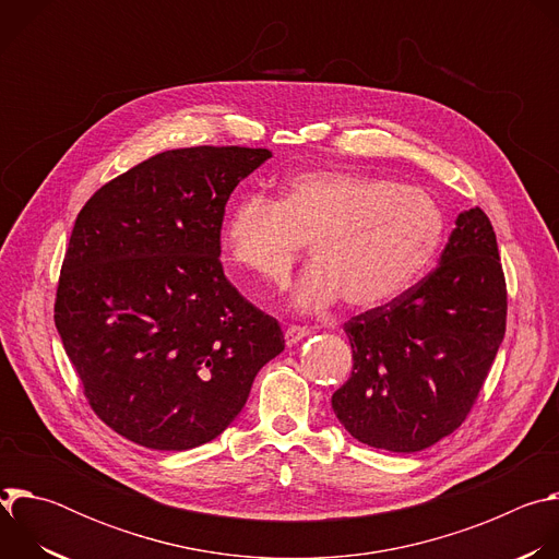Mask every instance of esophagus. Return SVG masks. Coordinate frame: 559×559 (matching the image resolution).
Instances as JSON below:
<instances>
[{
	"label": "esophagus",
	"mask_w": 559,
	"mask_h": 559,
	"mask_svg": "<svg viewBox=\"0 0 559 559\" xmlns=\"http://www.w3.org/2000/svg\"><path fill=\"white\" fill-rule=\"evenodd\" d=\"M309 336V330L307 328H300V325H289L287 330H285V343L292 347V345H296V343H300V341H305Z\"/></svg>",
	"instance_id": "esophagus-1"
}]
</instances>
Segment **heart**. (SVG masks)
<instances>
[{
    "instance_id": "b5f03b06",
    "label": "heart",
    "mask_w": 559,
    "mask_h": 559,
    "mask_svg": "<svg viewBox=\"0 0 559 559\" xmlns=\"http://www.w3.org/2000/svg\"><path fill=\"white\" fill-rule=\"evenodd\" d=\"M442 236L444 214L429 192L354 170L298 173L278 203L248 194L221 229L229 261L272 285L312 243L289 296L300 313H323L341 298L354 311L389 305L427 272Z\"/></svg>"
}]
</instances>
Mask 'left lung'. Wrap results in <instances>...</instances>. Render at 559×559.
<instances>
[{"label": "left lung", "instance_id": "obj_1", "mask_svg": "<svg viewBox=\"0 0 559 559\" xmlns=\"http://www.w3.org/2000/svg\"><path fill=\"white\" fill-rule=\"evenodd\" d=\"M504 330L496 231L480 207H471L457 214L429 276L345 323L354 369L332 395V409L362 444L423 451L464 423Z\"/></svg>", "mask_w": 559, "mask_h": 559}]
</instances>
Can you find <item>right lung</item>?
I'll use <instances>...</instances> for the list:
<instances>
[{
    "mask_svg": "<svg viewBox=\"0 0 559 559\" xmlns=\"http://www.w3.org/2000/svg\"><path fill=\"white\" fill-rule=\"evenodd\" d=\"M265 147H181L150 156L79 212L55 325L95 414L156 451L221 436L263 365L285 349L276 318L225 278L229 194Z\"/></svg>",
    "mask_w": 559,
    "mask_h": 559,
    "instance_id": "add662e5",
    "label": "right lung"
}]
</instances>
